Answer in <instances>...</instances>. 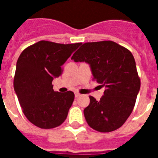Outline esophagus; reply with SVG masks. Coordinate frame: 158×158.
I'll return each instance as SVG.
<instances>
[{
  "instance_id": "34e87169",
  "label": "esophagus",
  "mask_w": 158,
  "mask_h": 158,
  "mask_svg": "<svg viewBox=\"0 0 158 158\" xmlns=\"http://www.w3.org/2000/svg\"><path fill=\"white\" fill-rule=\"evenodd\" d=\"M81 96V94L79 93H75V97H78V96Z\"/></svg>"
}]
</instances>
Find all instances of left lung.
Segmentation results:
<instances>
[{
  "instance_id": "8db88e82",
  "label": "left lung",
  "mask_w": 158,
  "mask_h": 158,
  "mask_svg": "<svg viewBox=\"0 0 158 158\" xmlns=\"http://www.w3.org/2000/svg\"><path fill=\"white\" fill-rule=\"evenodd\" d=\"M71 59L89 63L93 80L105 87L100 100L89 96L84 110L89 126L104 133L121 127L133 111L141 85L133 54L108 40L84 43Z\"/></svg>"
}]
</instances>
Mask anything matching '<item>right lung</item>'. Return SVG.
Instances as JSON below:
<instances>
[{
    "mask_svg": "<svg viewBox=\"0 0 158 158\" xmlns=\"http://www.w3.org/2000/svg\"><path fill=\"white\" fill-rule=\"evenodd\" d=\"M81 44L42 40L24 49L19 55L14 89L23 114L35 126L51 129L65 120L74 93L54 92L52 81L62 75V65Z\"/></svg>",
    "mask_w": 158,
    "mask_h": 158,
    "instance_id": "right-lung-1",
    "label": "right lung"
}]
</instances>
